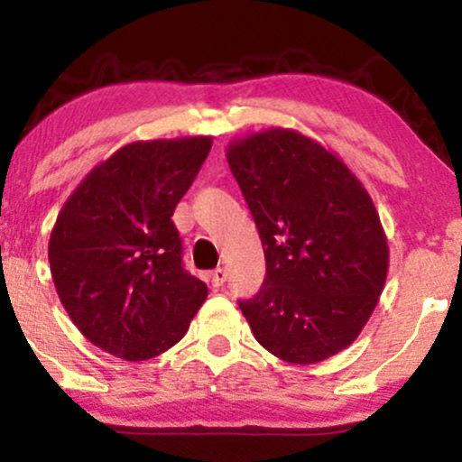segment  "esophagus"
Masks as SVG:
<instances>
[{"label": "esophagus", "instance_id": "34e87169", "mask_svg": "<svg viewBox=\"0 0 462 462\" xmlns=\"http://www.w3.org/2000/svg\"><path fill=\"white\" fill-rule=\"evenodd\" d=\"M226 278H227V273H226L224 267H217L215 272L210 273V282H213L215 289H219V286H224V284H226Z\"/></svg>", "mask_w": 462, "mask_h": 462}]
</instances>
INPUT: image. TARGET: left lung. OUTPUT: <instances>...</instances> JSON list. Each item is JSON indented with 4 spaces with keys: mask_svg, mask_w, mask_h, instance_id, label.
Listing matches in <instances>:
<instances>
[{
    "mask_svg": "<svg viewBox=\"0 0 462 462\" xmlns=\"http://www.w3.org/2000/svg\"><path fill=\"white\" fill-rule=\"evenodd\" d=\"M267 275L238 301L261 346L284 363L315 365L352 346L378 304L389 243L374 199L337 153L298 130L230 141Z\"/></svg>",
    "mask_w": 462,
    "mask_h": 462,
    "instance_id": "1",
    "label": "left lung"
}]
</instances>
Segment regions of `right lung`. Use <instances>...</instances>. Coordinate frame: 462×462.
<instances>
[{"instance_id":"add662e5","label":"right lung","mask_w":462,"mask_h":462,"mask_svg":"<svg viewBox=\"0 0 462 462\" xmlns=\"http://www.w3.org/2000/svg\"><path fill=\"white\" fill-rule=\"evenodd\" d=\"M213 136L134 141L95 164L51 227V278L93 346L124 360L173 347L208 286L184 272L171 217Z\"/></svg>"}]
</instances>
